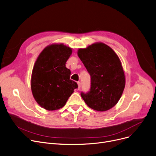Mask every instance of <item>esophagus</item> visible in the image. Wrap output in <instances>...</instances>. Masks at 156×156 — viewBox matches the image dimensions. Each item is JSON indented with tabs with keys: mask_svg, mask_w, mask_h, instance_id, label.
<instances>
[{
	"mask_svg": "<svg viewBox=\"0 0 156 156\" xmlns=\"http://www.w3.org/2000/svg\"><path fill=\"white\" fill-rule=\"evenodd\" d=\"M77 84H78V89H80V87H81V83L80 82H77Z\"/></svg>",
	"mask_w": 156,
	"mask_h": 156,
	"instance_id": "obj_1",
	"label": "esophagus"
}]
</instances>
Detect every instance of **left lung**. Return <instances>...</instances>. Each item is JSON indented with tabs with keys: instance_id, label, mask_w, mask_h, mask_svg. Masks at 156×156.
Masks as SVG:
<instances>
[{
	"instance_id": "8db88e82",
	"label": "left lung",
	"mask_w": 156,
	"mask_h": 156,
	"mask_svg": "<svg viewBox=\"0 0 156 156\" xmlns=\"http://www.w3.org/2000/svg\"><path fill=\"white\" fill-rule=\"evenodd\" d=\"M77 54L90 76V90L81 92V97L94 110L111 109L120 99L125 86L124 72L117 55L102 43L80 48Z\"/></svg>"
}]
</instances>
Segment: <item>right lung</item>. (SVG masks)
<instances>
[{"label":"right lung","instance_id":"1","mask_svg":"<svg viewBox=\"0 0 156 156\" xmlns=\"http://www.w3.org/2000/svg\"><path fill=\"white\" fill-rule=\"evenodd\" d=\"M72 49L63 44L46 47L36 60L32 71L31 87L36 101L47 110L62 108L77 84L70 79L66 67Z\"/></svg>","mask_w":156,"mask_h":156}]
</instances>
